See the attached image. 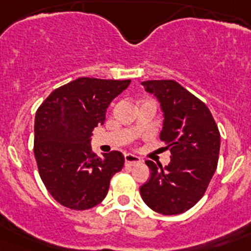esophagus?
<instances>
[{
    "instance_id": "obj_1",
    "label": "esophagus",
    "mask_w": 251,
    "mask_h": 251,
    "mask_svg": "<svg viewBox=\"0 0 251 251\" xmlns=\"http://www.w3.org/2000/svg\"><path fill=\"white\" fill-rule=\"evenodd\" d=\"M124 159H126V166H137L141 163V158L134 154H126Z\"/></svg>"
}]
</instances>
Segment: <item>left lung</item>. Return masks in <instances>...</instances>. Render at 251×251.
Returning a JSON list of instances; mask_svg holds the SVG:
<instances>
[{
    "instance_id": "obj_1",
    "label": "left lung",
    "mask_w": 251,
    "mask_h": 251,
    "mask_svg": "<svg viewBox=\"0 0 251 251\" xmlns=\"http://www.w3.org/2000/svg\"><path fill=\"white\" fill-rule=\"evenodd\" d=\"M142 84L161 103L165 115L161 139L170 148L171 162L159 170L152 161H146L151 178L139 188L141 196L158 214H182L199 202L214 176L220 132L207 105L177 81Z\"/></svg>"
}]
</instances>
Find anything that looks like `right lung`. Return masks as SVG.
I'll return each instance as SVG.
<instances>
[{"mask_svg":"<svg viewBox=\"0 0 251 251\" xmlns=\"http://www.w3.org/2000/svg\"><path fill=\"white\" fill-rule=\"evenodd\" d=\"M130 80L77 77L60 86L37 108L34 154L41 179L60 205L88 210L104 200L112 177L123 168L118 151L97 157L90 147L94 128Z\"/></svg>","mask_w":251,"mask_h":251,"instance_id":"1","label":"right lung"}]
</instances>
